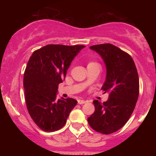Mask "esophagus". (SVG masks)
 Here are the masks:
<instances>
[{
	"mask_svg": "<svg viewBox=\"0 0 156 156\" xmlns=\"http://www.w3.org/2000/svg\"><path fill=\"white\" fill-rule=\"evenodd\" d=\"M86 101H84V100H78V104L79 105H83L84 103H86Z\"/></svg>",
	"mask_w": 156,
	"mask_h": 156,
	"instance_id": "34e87169",
	"label": "esophagus"
}]
</instances>
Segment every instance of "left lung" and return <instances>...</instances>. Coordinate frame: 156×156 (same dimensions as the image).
<instances>
[{
  "instance_id": "left-lung-1",
  "label": "left lung",
  "mask_w": 156,
  "mask_h": 156,
  "mask_svg": "<svg viewBox=\"0 0 156 156\" xmlns=\"http://www.w3.org/2000/svg\"><path fill=\"white\" fill-rule=\"evenodd\" d=\"M90 48L105 63L107 76L101 89L109 95L103 103L93 101L95 112L88 123L96 132L111 134L124 126L135 108L140 92L138 73L130 55L117 46L106 43Z\"/></svg>"
}]
</instances>
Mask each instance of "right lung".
<instances>
[{
	"label": "right lung",
	"instance_id": "obj_1",
	"mask_svg": "<svg viewBox=\"0 0 156 156\" xmlns=\"http://www.w3.org/2000/svg\"><path fill=\"white\" fill-rule=\"evenodd\" d=\"M84 47L48 44L29 58L23 76L26 107L41 130L54 132L62 128L76 105L73 98L57 99V92L71 61Z\"/></svg>",
	"mask_w": 156,
	"mask_h": 156
}]
</instances>
